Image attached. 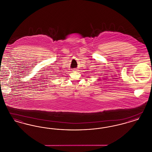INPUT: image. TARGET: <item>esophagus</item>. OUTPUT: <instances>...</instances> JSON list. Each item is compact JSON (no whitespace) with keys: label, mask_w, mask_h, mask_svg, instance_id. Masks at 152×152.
Returning a JSON list of instances; mask_svg holds the SVG:
<instances>
[{"label":"esophagus","mask_w":152,"mask_h":152,"mask_svg":"<svg viewBox=\"0 0 152 152\" xmlns=\"http://www.w3.org/2000/svg\"><path fill=\"white\" fill-rule=\"evenodd\" d=\"M77 71V69H73V72H76V71Z\"/></svg>","instance_id":"esophagus-1"}]
</instances>
